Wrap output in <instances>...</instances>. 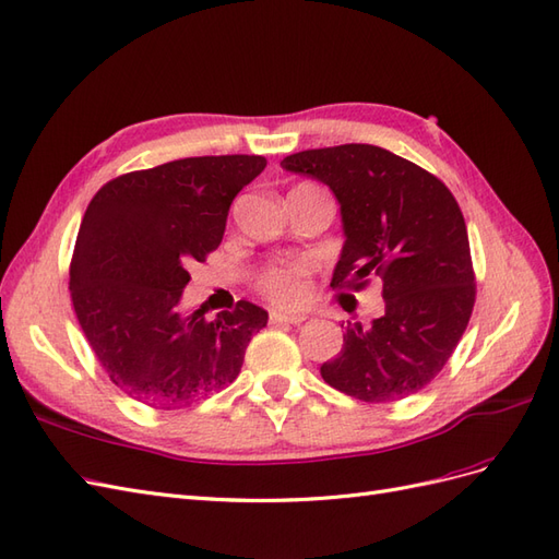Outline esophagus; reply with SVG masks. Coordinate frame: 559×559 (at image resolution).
Segmentation results:
<instances>
[{
  "instance_id": "34e87169",
  "label": "esophagus",
  "mask_w": 559,
  "mask_h": 559,
  "mask_svg": "<svg viewBox=\"0 0 559 559\" xmlns=\"http://www.w3.org/2000/svg\"><path fill=\"white\" fill-rule=\"evenodd\" d=\"M269 318H271V323H290V325H299L307 321L305 313H285V311H276V309L269 313Z\"/></svg>"
}]
</instances>
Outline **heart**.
<instances>
[{
	"mask_svg": "<svg viewBox=\"0 0 559 559\" xmlns=\"http://www.w3.org/2000/svg\"><path fill=\"white\" fill-rule=\"evenodd\" d=\"M307 264L295 262L285 266H271L262 276V290L278 305H295L307 293Z\"/></svg>",
	"mask_w": 559,
	"mask_h": 559,
	"instance_id": "obj_1",
	"label": "heart"
}]
</instances>
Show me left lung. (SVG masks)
Masks as SVG:
<instances>
[{"label":"left lung","instance_id":"obj_1","mask_svg":"<svg viewBox=\"0 0 559 559\" xmlns=\"http://www.w3.org/2000/svg\"><path fill=\"white\" fill-rule=\"evenodd\" d=\"M340 203L344 246L332 288L384 283V313L348 323L344 346L321 365L325 384L362 403L419 393L450 360L475 305L464 215L436 175L374 145H340L285 156Z\"/></svg>","mask_w":559,"mask_h":559}]
</instances>
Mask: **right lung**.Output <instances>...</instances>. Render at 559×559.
<instances>
[{
  "instance_id": "obj_1",
  "label": "right lung",
  "mask_w": 559,
  "mask_h": 559,
  "mask_svg": "<svg viewBox=\"0 0 559 559\" xmlns=\"http://www.w3.org/2000/svg\"><path fill=\"white\" fill-rule=\"evenodd\" d=\"M254 154L189 156L107 182L88 203L70 293L95 358L138 403L182 407L227 389L269 313L241 299L205 321L182 309L189 264L225 236L234 197L264 170Z\"/></svg>"
}]
</instances>
